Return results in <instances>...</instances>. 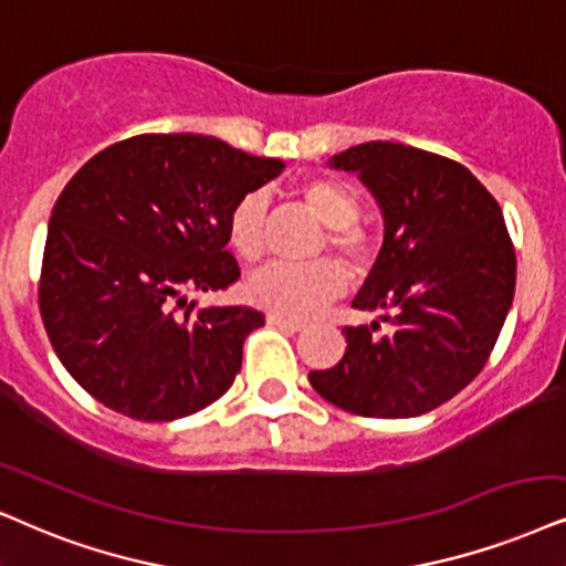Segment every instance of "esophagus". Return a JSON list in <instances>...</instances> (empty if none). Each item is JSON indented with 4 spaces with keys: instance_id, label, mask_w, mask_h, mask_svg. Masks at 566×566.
Returning <instances> with one entry per match:
<instances>
[{
    "instance_id": "34e87169",
    "label": "esophagus",
    "mask_w": 566,
    "mask_h": 566,
    "mask_svg": "<svg viewBox=\"0 0 566 566\" xmlns=\"http://www.w3.org/2000/svg\"><path fill=\"white\" fill-rule=\"evenodd\" d=\"M269 326H279V328H287V332H303V324L300 321H292V318H282V316H274V313H269L266 316Z\"/></svg>"
}]
</instances>
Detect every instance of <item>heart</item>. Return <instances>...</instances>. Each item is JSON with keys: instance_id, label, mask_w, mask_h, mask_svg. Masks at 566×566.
<instances>
[{"instance_id": "b5f03b06", "label": "heart", "mask_w": 566, "mask_h": 566, "mask_svg": "<svg viewBox=\"0 0 566 566\" xmlns=\"http://www.w3.org/2000/svg\"><path fill=\"white\" fill-rule=\"evenodd\" d=\"M305 206L326 224V245L345 263L349 274H366L374 266L378 240L370 227L357 221L360 200L355 190L334 177H311L300 185ZM266 196L245 192L227 219V242L242 261L263 253ZM345 290V271L332 259L313 263H269L248 279V300L282 318H305Z\"/></svg>"}]
</instances>
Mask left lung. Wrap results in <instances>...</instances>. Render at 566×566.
<instances>
[{
    "label": "left lung",
    "mask_w": 566,
    "mask_h": 566,
    "mask_svg": "<svg viewBox=\"0 0 566 566\" xmlns=\"http://www.w3.org/2000/svg\"><path fill=\"white\" fill-rule=\"evenodd\" d=\"M357 171L384 213V245L353 300L389 332L345 326L336 366L311 370L326 402L363 418H415L481 374L512 307L517 259L496 198L447 156L370 140L328 159Z\"/></svg>",
    "instance_id": "left-lung-1"
}]
</instances>
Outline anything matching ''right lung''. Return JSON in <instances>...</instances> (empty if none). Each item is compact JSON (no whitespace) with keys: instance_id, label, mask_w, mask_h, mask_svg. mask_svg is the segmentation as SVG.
Instances as JSON below:
<instances>
[{"instance_id":"add662e5","label":"right lung","mask_w":566,"mask_h":566,"mask_svg":"<svg viewBox=\"0 0 566 566\" xmlns=\"http://www.w3.org/2000/svg\"><path fill=\"white\" fill-rule=\"evenodd\" d=\"M284 164L209 135L146 133L85 161L56 198L39 307L67 374L127 418L164 423L224 395L263 313L198 307L240 266L227 219Z\"/></svg>"}]
</instances>
